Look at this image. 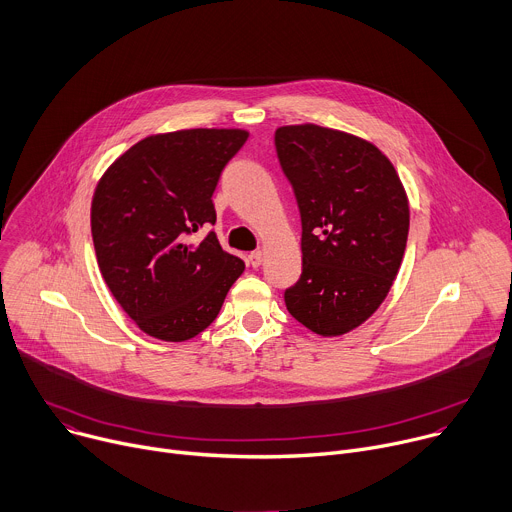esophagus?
Returning a JSON list of instances; mask_svg holds the SVG:
<instances>
[{"instance_id":"34e87169","label":"esophagus","mask_w":512,"mask_h":512,"mask_svg":"<svg viewBox=\"0 0 512 512\" xmlns=\"http://www.w3.org/2000/svg\"><path fill=\"white\" fill-rule=\"evenodd\" d=\"M249 263L253 265V267H259L261 265V261H263V251H253V253H249Z\"/></svg>"}]
</instances>
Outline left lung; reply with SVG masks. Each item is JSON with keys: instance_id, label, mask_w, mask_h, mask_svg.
<instances>
[{"instance_id": "left-lung-1", "label": "left lung", "mask_w": 512, "mask_h": 512, "mask_svg": "<svg viewBox=\"0 0 512 512\" xmlns=\"http://www.w3.org/2000/svg\"><path fill=\"white\" fill-rule=\"evenodd\" d=\"M302 216V275L288 312L320 337H341L386 300L402 265L410 208L392 161L361 136L318 124L275 130Z\"/></svg>"}]
</instances>
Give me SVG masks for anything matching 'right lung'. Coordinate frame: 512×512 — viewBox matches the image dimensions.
<instances>
[{
    "instance_id": "obj_1",
    "label": "right lung",
    "mask_w": 512,
    "mask_h": 512,
    "mask_svg": "<svg viewBox=\"0 0 512 512\" xmlns=\"http://www.w3.org/2000/svg\"><path fill=\"white\" fill-rule=\"evenodd\" d=\"M241 128L151 134L122 153L91 198V237L104 282L143 333L181 343L208 329L245 271L214 232L220 171L247 141Z\"/></svg>"
}]
</instances>
